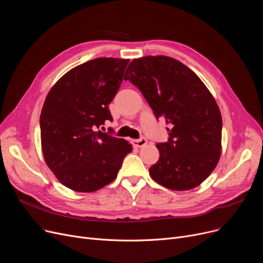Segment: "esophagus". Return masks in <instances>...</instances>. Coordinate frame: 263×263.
<instances>
[{
	"label": "esophagus",
	"instance_id": "1",
	"mask_svg": "<svg viewBox=\"0 0 263 263\" xmlns=\"http://www.w3.org/2000/svg\"><path fill=\"white\" fill-rule=\"evenodd\" d=\"M132 144H133V146H135L137 148H142L147 144V140L145 139V137H141V139H139V140H133Z\"/></svg>",
	"mask_w": 263,
	"mask_h": 263
}]
</instances>
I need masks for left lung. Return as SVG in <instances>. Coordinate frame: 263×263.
<instances>
[{
    "label": "left lung",
    "instance_id": "obj_1",
    "mask_svg": "<svg viewBox=\"0 0 263 263\" xmlns=\"http://www.w3.org/2000/svg\"><path fill=\"white\" fill-rule=\"evenodd\" d=\"M127 76L168 124V141L158 143L159 161L149 168L156 182L174 191L198 186L210 176L222 150V115L213 96L190 68L158 55L133 60Z\"/></svg>",
    "mask_w": 263,
    "mask_h": 263
}]
</instances>
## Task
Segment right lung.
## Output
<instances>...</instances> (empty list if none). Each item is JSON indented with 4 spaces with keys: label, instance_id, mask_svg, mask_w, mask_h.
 Instances as JSON below:
<instances>
[{
    "label": "right lung",
    "instance_id": "obj_1",
    "mask_svg": "<svg viewBox=\"0 0 263 263\" xmlns=\"http://www.w3.org/2000/svg\"><path fill=\"white\" fill-rule=\"evenodd\" d=\"M129 60L99 58L64 74L49 91L40 114L41 147L62 184L89 193L114 181L132 151L126 140L96 130L112 121L116 96Z\"/></svg>",
    "mask_w": 263,
    "mask_h": 263
}]
</instances>
